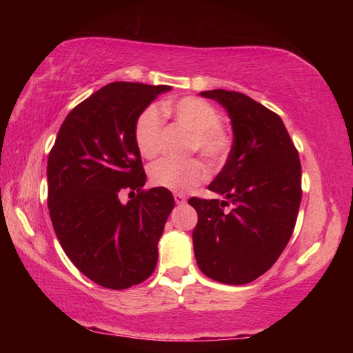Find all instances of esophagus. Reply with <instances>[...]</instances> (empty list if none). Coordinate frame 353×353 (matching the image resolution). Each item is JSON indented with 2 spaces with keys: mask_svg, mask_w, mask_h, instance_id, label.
I'll list each match as a JSON object with an SVG mask.
<instances>
[{
  "mask_svg": "<svg viewBox=\"0 0 353 353\" xmlns=\"http://www.w3.org/2000/svg\"><path fill=\"white\" fill-rule=\"evenodd\" d=\"M174 201H176L177 205H183L185 202H187V198H185V194H182V193H176L174 194Z\"/></svg>",
  "mask_w": 353,
  "mask_h": 353,
  "instance_id": "obj_1",
  "label": "esophagus"
}]
</instances>
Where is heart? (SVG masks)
<instances>
[{
  "label": "heart",
  "mask_w": 353,
  "mask_h": 353,
  "mask_svg": "<svg viewBox=\"0 0 353 353\" xmlns=\"http://www.w3.org/2000/svg\"><path fill=\"white\" fill-rule=\"evenodd\" d=\"M163 110L174 118L179 128L187 130L190 154L199 152L212 165H221L230 152L232 140L219 124V113L207 101L196 97H185L163 104ZM163 121L157 107L143 109L134 123V141L145 159H154L162 149ZM149 179L154 187L172 193H187L207 179L205 165L198 159L187 162L160 160L149 168Z\"/></svg>",
  "instance_id": "b5f03b06"
}]
</instances>
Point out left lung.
<instances>
[{"label": "left lung", "instance_id": "obj_1", "mask_svg": "<svg viewBox=\"0 0 353 353\" xmlns=\"http://www.w3.org/2000/svg\"><path fill=\"white\" fill-rule=\"evenodd\" d=\"M201 97L229 113L234 145L208 185L224 201H188L198 212L194 256L207 277L244 285L270 270L290 241L302 199L301 160L277 113L240 92L218 88Z\"/></svg>", "mask_w": 353, "mask_h": 353}]
</instances>
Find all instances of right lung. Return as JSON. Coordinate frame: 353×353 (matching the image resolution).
<instances>
[{
    "instance_id": "1",
    "label": "right lung",
    "mask_w": 353,
    "mask_h": 353,
    "mask_svg": "<svg viewBox=\"0 0 353 353\" xmlns=\"http://www.w3.org/2000/svg\"><path fill=\"white\" fill-rule=\"evenodd\" d=\"M170 85L112 82L71 110L48 157V208L65 254L83 276L126 290L151 276L157 243L174 208L146 174L134 123ZM131 199L124 205L121 196Z\"/></svg>"
}]
</instances>
